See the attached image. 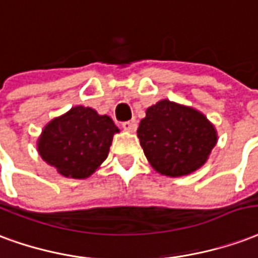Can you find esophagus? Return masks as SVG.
Returning a JSON list of instances; mask_svg holds the SVG:
<instances>
[{"label": "esophagus", "mask_w": 258, "mask_h": 258, "mask_svg": "<svg viewBox=\"0 0 258 258\" xmlns=\"http://www.w3.org/2000/svg\"><path fill=\"white\" fill-rule=\"evenodd\" d=\"M122 127L126 132H132V133H133V132H136L137 123L135 121H126L122 123Z\"/></svg>", "instance_id": "esophagus-1"}]
</instances>
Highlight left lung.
Wrapping results in <instances>:
<instances>
[{
    "label": "left lung",
    "mask_w": 258,
    "mask_h": 258,
    "mask_svg": "<svg viewBox=\"0 0 258 258\" xmlns=\"http://www.w3.org/2000/svg\"><path fill=\"white\" fill-rule=\"evenodd\" d=\"M137 137L152 168L169 177L198 170L217 143L216 127L202 112L168 99L148 107Z\"/></svg>",
    "instance_id": "1"
}]
</instances>
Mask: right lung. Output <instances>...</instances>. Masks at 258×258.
<instances>
[{"label": "right lung", "mask_w": 258, "mask_h": 258, "mask_svg": "<svg viewBox=\"0 0 258 258\" xmlns=\"http://www.w3.org/2000/svg\"><path fill=\"white\" fill-rule=\"evenodd\" d=\"M119 129L110 116L75 106L44 127L37 143L41 158L70 178H86L106 161Z\"/></svg>", "instance_id": "add662e5"}]
</instances>
